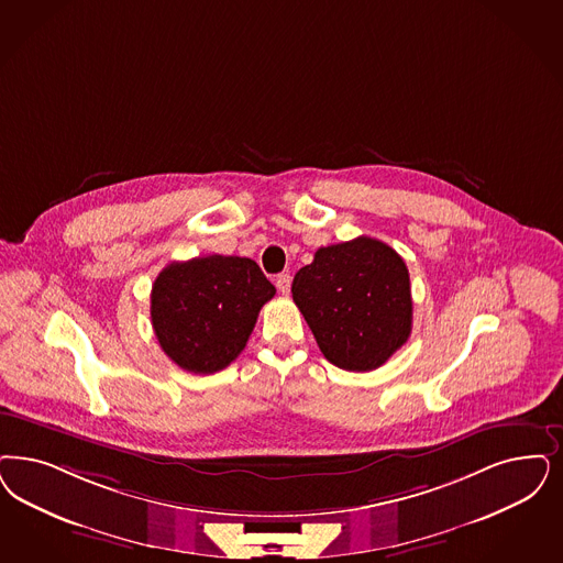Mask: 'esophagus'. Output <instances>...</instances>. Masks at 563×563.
I'll return each mask as SVG.
<instances>
[{
	"label": "esophagus",
	"instance_id": "obj_1",
	"mask_svg": "<svg viewBox=\"0 0 563 563\" xmlns=\"http://www.w3.org/2000/svg\"><path fill=\"white\" fill-rule=\"evenodd\" d=\"M276 289L283 292V295H289V291H291V276L287 272L276 276Z\"/></svg>",
	"mask_w": 563,
	"mask_h": 563
}]
</instances>
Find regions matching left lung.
<instances>
[{
  "label": "left lung",
  "instance_id": "left-lung-1",
  "mask_svg": "<svg viewBox=\"0 0 563 563\" xmlns=\"http://www.w3.org/2000/svg\"><path fill=\"white\" fill-rule=\"evenodd\" d=\"M291 292L318 347L339 368H380L409 339L408 266L378 239L320 247L295 274Z\"/></svg>",
  "mask_w": 563,
  "mask_h": 563
}]
</instances>
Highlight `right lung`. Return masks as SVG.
Here are the masks:
<instances>
[{
    "label": "right lung",
    "mask_w": 563,
    "mask_h": 563,
    "mask_svg": "<svg viewBox=\"0 0 563 563\" xmlns=\"http://www.w3.org/2000/svg\"><path fill=\"white\" fill-rule=\"evenodd\" d=\"M274 285L250 257L208 255L173 262L152 287L159 347L187 372L213 374L245 350Z\"/></svg>",
    "instance_id": "add662e5"
}]
</instances>
